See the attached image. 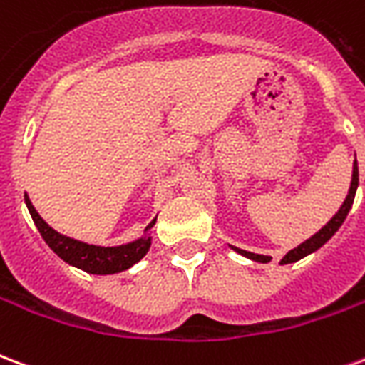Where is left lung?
<instances>
[{
	"label": "left lung",
	"instance_id": "obj_1",
	"mask_svg": "<svg viewBox=\"0 0 365 365\" xmlns=\"http://www.w3.org/2000/svg\"><path fill=\"white\" fill-rule=\"evenodd\" d=\"M356 190H358V162H354V170H352V183H350V190H348V195H346L344 203L342 207L338 209V213L330 219L324 227H322L317 235H313L311 238H307L303 245H299L297 248H293L289 252L283 256L282 264H291V262H297L301 258H305L307 254L314 252V250H319L324 242H329V238H332V235L340 229V225L344 222L346 215L348 211L352 209V203H354V195H356ZM238 254H242L246 258H250L254 262H262V264H268L272 258L269 256H262V254H254V252H246V250H240L237 246H232Z\"/></svg>",
	"mask_w": 365,
	"mask_h": 365
}]
</instances>
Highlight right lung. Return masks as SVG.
<instances>
[{
	"mask_svg": "<svg viewBox=\"0 0 365 365\" xmlns=\"http://www.w3.org/2000/svg\"><path fill=\"white\" fill-rule=\"evenodd\" d=\"M25 203L33 221H35L36 229L41 232V237L44 238V242L51 246L54 252L58 254L60 258L68 262L70 266L83 269L88 274H97V275H107V274H119L125 272L130 266H135L136 262H140L148 252L150 248V237H143L135 240V242H128V245L120 246H96V245H86L74 238L64 237L56 230L48 227L43 221V217L36 213V209L31 203V199L25 193ZM156 219L146 227V230L154 227Z\"/></svg>",
	"mask_w": 365,
	"mask_h": 365,
	"instance_id": "right-lung-1",
	"label": "right lung"
}]
</instances>
